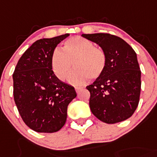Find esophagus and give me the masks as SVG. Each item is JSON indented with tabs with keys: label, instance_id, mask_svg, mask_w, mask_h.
<instances>
[{
	"label": "esophagus",
	"instance_id": "34e87169",
	"mask_svg": "<svg viewBox=\"0 0 157 157\" xmlns=\"http://www.w3.org/2000/svg\"><path fill=\"white\" fill-rule=\"evenodd\" d=\"M82 87H75V90H76V92H77V93H78L79 91H80V89H81Z\"/></svg>",
	"mask_w": 157,
	"mask_h": 157
}]
</instances>
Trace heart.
<instances>
[{
  "label": "heart",
  "instance_id": "1",
  "mask_svg": "<svg viewBox=\"0 0 157 157\" xmlns=\"http://www.w3.org/2000/svg\"><path fill=\"white\" fill-rule=\"evenodd\" d=\"M73 63L76 68L70 81L78 84L102 75L106 67V55L102 49L94 47L91 41L77 36L66 41L62 49H56L51 59L52 70L60 80L69 77Z\"/></svg>",
  "mask_w": 157,
  "mask_h": 157
}]
</instances>
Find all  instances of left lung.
Returning a JSON list of instances; mask_svg holds the SVG:
<instances>
[{
    "instance_id": "obj_1",
    "label": "left lung",
    "mask_w": 157,
    "mask_h": 157,
    "mask_svg": "<svg viewBox=\"0 0 157 157\" xmlns=\"http://www.w3.org/2000/svg\"><path fill=\"white\" fill-rule=\"evenodd\" d=\"M98 44L106 55L105 70L87 86L89 105L95 117L108 124L130 118L139 105L141 71L134 49L120 37L107 33L82 34Z\"/></svg>"
}]
</instances>
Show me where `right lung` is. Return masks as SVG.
Instances as JSON below:
<instances>
[{
    "label": "right lung",
    "mask_w": 157,
    "mask_h": 157,
    "mask_svg": "<svg viewBox=\"0 0 157 157\" xmlns=\"http://www.w3.org/2000/svg\"><path fill=\"white\" fill-rule=\"evenodd\" d=\"M70 35L36 41L19 59L13 74L14 99L24 122L37 132L61 129L67 107L77 97L75 89L54 74L51 59L54 49Z\"/></svg>",
    "instance_id": "add662e5"
}]
</instances>
